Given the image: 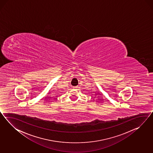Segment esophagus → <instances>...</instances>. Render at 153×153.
<instances>
[{
    "label": "esophagus",
    "mask_w": 153,
    "mask_h": 153,
    "mask_svg": "<svg viewBox=\"0 0 153 153\" xmlns=\"http://www.w3.org/2000/svg\"><path fill=\"white\" fill-rule=\"evenodd\" d=\"M73 88H74V89H78V87L77 86H76V87H74Z\"/></svg>",
    "instance_id": "obj_1"
}]
</instances>
